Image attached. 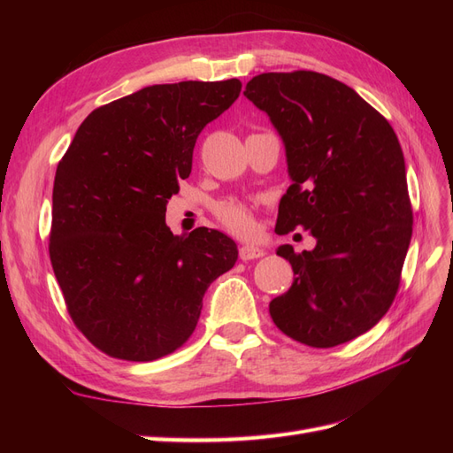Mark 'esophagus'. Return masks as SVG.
<instances>
[{
	"mask_svg": "<svg viewBox=\"0 0 453 453\" xmlns=\"http://www.w3.org/2000/svg\"><path fill=\"white\" fill-rule=\"evenodd\" d=\"M263 255H265V251L260 248H255V245H242L240 248L242 260H253V258H260Z\"/></svg>",
	"mask_w": 453,
	"mask_h": 453,
	"instance_id": "34e87169",
	"label": "esophagus"
}]
</instances>
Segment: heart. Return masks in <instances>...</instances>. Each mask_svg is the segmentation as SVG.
<instances>
[{"label": "heart", "instance_id": "heart-1", "mask_svg": "<svg viewBox=\"0 0 453 453\" xmlns=\"http://www.w3.org/2000/svg\"><path fill=\"white\" fill-rule=\"evenodd\" d=\"M215 217L228 232L240 238H250L257 230L253 210L248 203H243L240 200H226L223 203H219L215 208Z\"/></svg>", "mask_w": 453, "mask_h": 453}]
</instances>
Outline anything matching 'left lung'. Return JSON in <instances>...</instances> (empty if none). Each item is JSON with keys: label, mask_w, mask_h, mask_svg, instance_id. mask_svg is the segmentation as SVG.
Here are the masks:
<instances>
[{"label": "left lung", "mask_w": 453, "mask_h": 453, "mask_svg": "<svg viewBox=\"0 0 453 453\" xmlns=\"http://www.w3.org/2000/svg\"><path fill=\"white\" fill-rule=\"evenodd\" d=\"M243 94L285 143L293 183L276 232L318 238L313 251L278 248L296 278L270 303L272 321L300 344H344L388 313L401 285L414 223L401 143L357 92L318 72L260 73Z\"/></svg>", "instance_id": "left-lung-1"}]
</instances>
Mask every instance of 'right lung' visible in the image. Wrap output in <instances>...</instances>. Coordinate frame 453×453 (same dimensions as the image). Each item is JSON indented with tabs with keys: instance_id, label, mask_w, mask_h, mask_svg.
Here are the masks:
<instances>
[{
	"instance_id": "add662e5",
	"label": "right lung",
	"mask_w": 453,
	"mask_h": 453,
	"mask_svg": "<svg viewBox=\"0 0 453 453\" xmlns=\"http://www.w3.org/2000/svg\"><path fill=\"white\" fill-rule=\"evenodd\" d=\"M240 90L238 79L145 87L94 109L58 162L50 265L75 326L109 357L145 363L180 349L205 289L236 263L223 232L175 236L164 217L200 132Z\"/></svg>"
}]
</instances>
